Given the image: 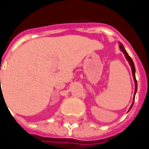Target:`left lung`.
<instances>
[{"mask_svg":"<svg viewBox=\"0 0 149 149\" xmlns=\"http://www.w3.org/2000/svg\"><path fill=\"white\" fill-rule=\"evenodd\" d=\"M119 48H120V49H121V51H122L123 54H124V56H125V58H126V59H127V60L129 61V65H130V66H131V69H132V74H133V77H134V84H135L134 97V101H133V104H132V105H131L130 109H129V110H130V109H131V108H132V107H133V105H134L135 95H136V92H137V80H136V77H135V66H134V61H133V60L131 59V57H130V56L129 55V54L127 53V51L125 50L124 47H123V45L121 43H119Z\"/></svg>","mask_w":149,"mask_h":149,"instance_id":"8db88e82","label":"left lung"}]
</instances>
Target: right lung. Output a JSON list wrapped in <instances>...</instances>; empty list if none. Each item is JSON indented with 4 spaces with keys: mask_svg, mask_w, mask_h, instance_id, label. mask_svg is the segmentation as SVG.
I'll use <instances>...</instances> for the list:
<instances>
[{
    "mask_svg": "<svg viewBox=\"0 0 149 149\" xmlns=\"http://www.w3.org/2000/svg\"><path fill=\"white\" fill-rule=\"evenodd\" d=\"M0 81H1V80H0Z\"/></svg>",
    "mask_w": 149,
    "mask_h": 149,
    "instance_id": "right-lung-1",
    "label": "right lung"
}]
</instances>
